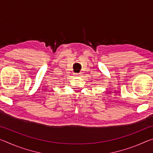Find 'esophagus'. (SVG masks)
<instances>
[{"label":"esophagus","mask_w":153,"mask_h":153,"mask_svg":"<svg viewBox=\"0 0 153 153\" xmlns=\"http://www.w3.org/2000/svg\"><path fill=\"white\" fill-rule=\"evenodd\" d=\"M81 73H75L74 74V75H75V76H81Z\"/></svg>","instance_id":"1"}]
</instances>
